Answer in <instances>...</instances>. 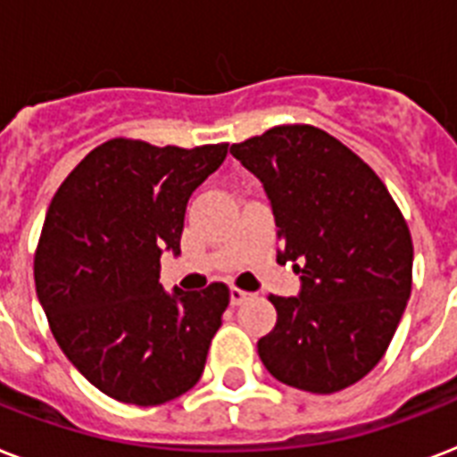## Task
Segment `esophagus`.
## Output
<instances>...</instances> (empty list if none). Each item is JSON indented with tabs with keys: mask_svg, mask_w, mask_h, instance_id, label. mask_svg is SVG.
Segmentation results:
<instances>
[{
	"mask_svg": "<svg viewBox=\"0 0 457 457\" xmlns=\"http://www.w3.org/2000/svg\"><path fill=\"white\" fill-rule=\"evenodd\" d=\"M251 294L242 292V289H229V303L232 305H242L244 301H249Z\"/></svg>",
	"mask_w": 457,
	"mask_h": 457,
	"instance_id": "1",
	"label": "esophagus"
}]
</instances>
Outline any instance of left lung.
Returning a JSON list of instances; mask_svg holds the SVG:
<instances>
[{
    "mask_svg": "<svg viewBox=\"0 0 457 457\" xmlns=\"http://www.w3.org/2000/svg\"><path fill=\"white\" fill-rule=\"evenodd\" d=\"M263 182L299 296H270L278 325L258 339L275 379L311 394L361 382L386 353L412 287V239L362 158L312 125H278L229 146Z\"/></svg>",
    "mask_w": 457,
    "mask_h": 457,
    "instance_id": "left-lung-1",
    "label": "left lung"
}]
</instances>
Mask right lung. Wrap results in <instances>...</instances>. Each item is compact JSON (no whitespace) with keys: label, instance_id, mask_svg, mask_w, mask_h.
Wrapping results in <instances>:
<instances>
[{"label":"right lung","instance_id":"right-lung-1","mask_svg":"<svg viewBox=\"0 0 457 457\" xmlns=\"http://www.w3.org/2000/svg\"><path fill=\"white\" fill-rule=\"evenodd\" d=\"M228 145L194 149L116 137L63 179L35 253V287L66 358L120 403L161 405L199 382L229 289L168 294L161 253L179 256L187 201Z\"/></svg>","mask_w":457,"mask_h":457}]
</instances>
